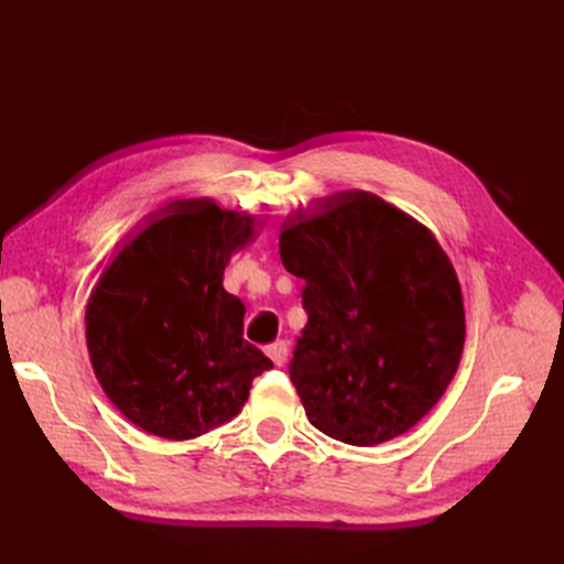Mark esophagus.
Masks as SVG:
<instances>
[{
    "label": "esophagus",
    "instance_id": "34e87169",
    "mask_svg": "<svg viewBox=\"0 0 564 564\" xmlns=\"http://www.w3.org/2000/svg\"><path fill=\"white\" fill-rule=\"evenodd\" d=\"M265 355L270 357V360H272V365H275V367H282V365L286 362V355H289V348H286V344H284V340H275V344H270V346H265Z\"/></svg>",
    "mask_w": 564,
    "mask_h": 564
}]
</instances>
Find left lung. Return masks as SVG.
<instances>
[{
	"label": "left lung",
	"instance_id": "left-lung-1",
	"mask_svg": "<svg viewBox=\"0 0 564 564\" xmlns=\"http://www.w3.org/2000/svg\"><path fill=\"white\" fill-rule=\"evenodd\" d=\"M308 324L289 377L317 431L373 447L416 425L452 383L466 340L449 256L416 218L365 191L299 209L280 235Z\"/></svg>",
	"mask_w": 564,
	"mask_h": 564
}]
</instances>
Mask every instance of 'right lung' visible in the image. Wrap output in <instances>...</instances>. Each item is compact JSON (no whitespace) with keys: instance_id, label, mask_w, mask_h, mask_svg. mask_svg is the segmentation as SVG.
Instances as JSON below:
<instances>
[{"instance_id":"right-lung-1","label":"right lung","mask_w":564,"mask_h":564,"mask_svg":"<svg viewBox=\"0 0 564 564\" xmlns=\"http://www.w3.org/2000/svg\"><path fill=\"white\" fill-rule=\"evenodd\" d=\"M253 216L183 199L148 220L104 270L87 303L100 388L133 425L193 440L242 412L272 362L242 338L245 305L224 289Z\"/></svg>"}]
</instances>
